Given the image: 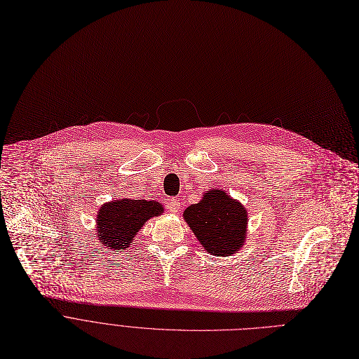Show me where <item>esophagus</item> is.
Returning a JSON list of instances; mask_svg holds the SVG:
<instances>
[{"instance_id":"34e87169","label":"esophagus","mask_w":359,"mask_h":359,"mask_svg":"<svg viewBox=\"0 0 359 359\" xmlns=\"http://www.w3.org/2000/svg\"><path fill=\"white\" fill-rule=\"evenodd\" d=\"M168 205H170V209H171V212H178L180 209H181V202L178 201V199H175V198H172V199H170V202H168Z\"/></svg>"}]
</instances>
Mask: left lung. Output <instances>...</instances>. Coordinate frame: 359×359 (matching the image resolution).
<instances>
[{
	"instance_id": "obj_1",
	"label": "left lung",
	"mask_w": 359,
	"mask_h": 359,
	"mask_svg": "<svg viewBox=\"0 0 359 359\" xmlns=\"http://www.w3.org/2000/svg\"><path fill=\"white\" fill-rule=\"evenodd\" d=\"M182 217L202 248L215 256L238 253L248 236V209L221 188L206 191Z\"/></svg>"
}]
</instances>
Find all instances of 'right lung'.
<instances>
[{"instance_id":"add662e5","label":"right lung","mask_w":359,"mask_h":359,"mask_svg":"<svg viewBox=\"0 0 359 359\" xmlns=\"http://www.w3.org/2000/svg\"><path fill=\"white\" fill-rule=\"evenodd\" d=\"M164 212L161 202L118 198L103 203L96 215L97 241L113 250L127 249L147 221Z\"/></svg>"}]
</instances>
